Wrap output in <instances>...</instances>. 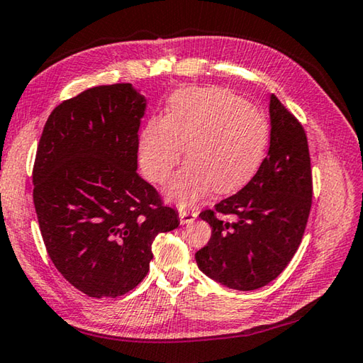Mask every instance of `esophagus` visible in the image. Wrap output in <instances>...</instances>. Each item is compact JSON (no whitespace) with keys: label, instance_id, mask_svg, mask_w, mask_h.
Masks as SVG:
<instances>
[{"label":"esophagus","instance_id":"34e87169","mask_svg":"<svg viewBox=\"0 0 363 363\" xmlns=\"http://www.w3.org/2000/svg\"><path fill=\"white\" fill-rule=\"evenodd\" d=\"M179 218L182 224H191L192 220H196L197 213L196 211H186V210H180L179 211Z\"/></svg>","mask_w":363,"mask_h":363}]
</instances>
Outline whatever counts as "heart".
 Wrapping results in <instances>:
<instances>
[{
  "label": "heart",
  "instance_id": "obj_1",
  "mask_svg": "<svg viewBox=\"0 0 363 363\" xmlns=\"http://www.w3.org/2000/svg\"><path fill=\"white\" fill-rule=\"evenodd\" d=\"M269 128L263 113L223 87H191L172 95L166 117H153L139 136V164L147 179L164 183L183 158L189 162L166 186L186 206L206 191L227 194L260 167Z\"/></svg>",
  "mask_w": 363,
  "mask_h": 363
}]
</instances>
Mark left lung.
Wrapping results in <instances>:
<instances>
[{
    "label": "left lung",
    "mask_w": 363,
    "mask_h": 363,
    "mask_svg": "<svg viewBox=\"0 0 363 363\" xmlns=\"http://www.w3.org/2000/svg\"><path fill=\"white\" fill-rule=\"evenodd\" d=\"M269 150L236 194L205 210L211 238L196 252L203 274L240 291L268 285L291 262L312 206V167L306 131L276 95L269 101ZM230 213L232 221L223 216Z\"/></svg>",
    "instance_id": "left-lung-1"
}]
</instances>
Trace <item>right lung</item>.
<instances>
[{"instance_id": "obj_1", "label": "right lung", "mask_w": 363, "mask_h": 363, "mask_svg": "<svg viewBox=\"0 0 363 363\" xmlns=\"http://www.w3.org/2000/svg\"><path fill=\"white\" fill-rule=\"evenodd\" d=\"M147 101L128 83L97 86L57 105L43 127L33 199L56 269L91 298H117L150 269L155 236L179 227L138 175Z\"/></svg>"}]
</instances>
